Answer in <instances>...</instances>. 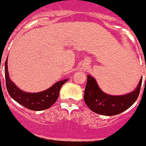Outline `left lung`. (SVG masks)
Segmentation results:
<instances>
[{"mask_svg":"<svg viewBox=\"0 0 146 146\" xmlns=\"http://www.w3.org/2000/svg\"><path fill=\"white\" fill-rule=\"evenodd\" d=\"M142 78L138 86L130 93L121 96H112L105 93L99 88L93 76H87V84L84 90V102L93 112L106 116L116 115L131 107L137 101L141 86ZM146 84V81H145Z\"/></svg>","mask_w":146,"mask_h":146,"instance_id":"left-lung-1","label":"left lung"}]
</instances>
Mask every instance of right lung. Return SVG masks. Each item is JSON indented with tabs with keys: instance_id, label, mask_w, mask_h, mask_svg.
<instances>
[{
	"instance_id": "obj_1",
	"label": "right lung",
	"mask_w": 146,
	"mask_h": 146,
	"mask_svg": "<svg viewBox=\"0 0 146 146\" xmlns=\"http://www.w3.org/2000/svg\"><path fill=\"white\" fill-rule=\"evenodd\" d=\"M5 76L6 88L9 96L15 102L23 106L26 108L36 111L48 109L51 106H53L58 98L61 87L68 80L67 79L60 80L54 84L52 87L40 93H31L23 92L17 87L9 78L7 66V59L5 62Z\"/></svg>"
}]
</instances>
